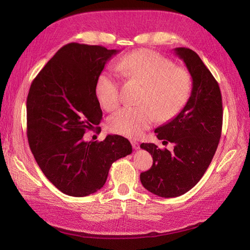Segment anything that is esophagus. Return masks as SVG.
I'll list each match as a JSON object with an SVG mask.
<instances>
[{
  "label": "esophagus",
  "mask_w": 250,
  "mask_h": 250,
  "mask_svg": "<svg viewBox=\"0 0 250 250\" xmlns=\"http://www.w3.org/2000/svg\"><path fill=\"white\" fill-rule=\"evenodd\" d=\"M131 144H132V147H133L135 150L140 149V143H139V142H136V141H131Z\"/></svg>",
  "instance_id": "obj_1"
}]
</instances>
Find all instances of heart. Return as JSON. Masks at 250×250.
Masks as SVG:
<instances>
[{
    "label": "heart",
    "instance_id": "obj_1",
    "mask_svg": "<svg viewBox=\"0 0 250 250\" xmlns=\"http://www.w3.org/2000/svg\"><path fill=\"white\" fill-rule=\"evenodd\" d=\"M117 70L128 81L142 84L136 107H125L108 119L110 131L117 134L137 137L155 119L167 121L174 118L189 101L192 79L187 70L157 52L141 49L122 57ZM95 94L105 109L113 110L120 104L118 75L110 70L99 74Z\"/></svg>",
    "mask_w": 250,
    "mask_h": 250
}]
</instances>
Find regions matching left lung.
<instances>
[{
  "mask_svg": "<svg viewBox=\"0 0 250 250\" xmlns=\"http://www.w3.org/2000/svg\"><path fill=\"white\" fill-rule=\"evenodd\" d=\"M175 54L192 77V90L182 111L155 130L159 140L173 143L174 150L141 144L153 160L152 167L141 173V183L161 198L182 195L199 183L218 147L224 115L219 84L201 58L185 47L175 48Z\"/></svg>",
  "mask_w": 250,
  "mask_h": 250,
  "instance_id": "obj_1",
  "label": "left lung"
}]
</instances>
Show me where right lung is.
Returning a JSON list of instances; mask_svg holds the SVG:
<instances>
[{"label": "right lung", "mask_w": 250, "mask_h": 250, "mask_svg": "<svg viewBox=\"0 0 250 250\" xmlns=\"http://www.w3.org/2000/svg\"><path fill=\"white\" fill-rule=\"evenodd\" d=\"M118 50L71 43L63 46L32 82L26 99V135L42 172L61 192L86 196L103 187L116 160L130 155L120 135L83 139L102 119L95 82Z\"/></svg>", "instance_id": "add662e5"}]
</instances>
